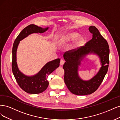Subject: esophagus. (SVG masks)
<instances>
[{"label": "esophagus", "instance_id": "esophagus-1", "mask_svg": "<svg viewBox=\"0 0 120 120\" xmlns=\"http://www.w3.org/2000/svg\"><path fill=\"white\" fill-rule=\"evenodd\" d=\"M64 63H65V61H64V60L61 59V60H60V65H63L64 64Z\"/></svg>", "mask_w": 120, "mask_h": 120}]
</instances>
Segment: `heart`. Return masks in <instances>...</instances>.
<instances>
[{"mask_svg": "<svg viewBox=\"0 0 120 120\" xmlns=\"http://www.w3.org/2000/svg\"><path fill=\"white\" fill-rule=\"evenodd\" d=\"M79 34L77 32H73L69 33L61 37L60 40V43L62 44L68 43L75 40L73 43V47H76L82 43L84 41L83 37L81 36L79 37Z\"/></svg>", "mask_w": 120, "mask_h": 120, "instance_id": "obj_1", "label": "heart"}]
</instances>
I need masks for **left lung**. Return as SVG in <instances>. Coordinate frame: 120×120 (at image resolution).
Segmentation results:
<instances>
[{"label":"left lung","instance_id":"obj_1","mask_svg":"<svg viewBox=\"0 0 120 120\" xmlns=\"http://www.w3.org/2000/svg\"><path fill=\"white\" fill-rule=\"evenodd\" d=\"M89 30L93 34L91 40L85 46L70 50L63 55L66 61L63 67L65 72L64 82L69 91L77 95H90L97 90L109 67L110 50L108 42L96 27L90 26ZM90 54L96 55L99 58L101 67L92 79L84 80L79 76L78 71L82 62Z\"/></svg>","mask_w":120,"mask_h":120}]
</instances>
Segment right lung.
I'll return each instance as SVG.
<instances>
[{
    "label": "right lung",
    "instance_id": "1",
    "mask_svg": "<svg viewBox=\"0 0 120 120\" xmlns=\"http://www.w3.org/2000/svg\"><path fill=\"white\" fill-rule=\"evenodd\" d=\"M49 27L42 28L34 24H30L22 30L15 40L12 48V69L19 86L23 90L29 94H39L47 88L49 82L47 77L59 66L60 59L49 61L42 67L37 74L32 76L25 75L20 71L17 65L16 53L20 41L33 33H42L46 32Z\"/></svg>",
    "mask_w": 120,
    "mask_h": 120
}]
</instances>
